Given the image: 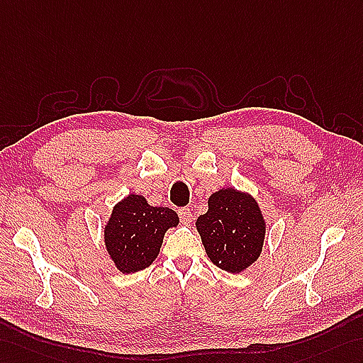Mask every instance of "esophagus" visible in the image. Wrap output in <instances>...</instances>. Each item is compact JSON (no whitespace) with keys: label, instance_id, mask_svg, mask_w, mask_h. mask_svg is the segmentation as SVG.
<instances>
[{"label":"esophagus","instance_id":"34e87169","mask_svg":"<svg viewBox=\"0 0 363 363\" xmlns=\"http://www.w3.org/2000/svg\"><path fill=\"white\" fill-rule=\"evenodd\" d=\"M179 216H180V220H182V222H184V223H191L192 214H191L189 208H180V209H179Z\"/></svg>","mask_w":363,"mask_h":363}]
</instances>
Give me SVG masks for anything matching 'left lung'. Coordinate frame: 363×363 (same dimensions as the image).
Here are the masks:
<instances>
[{"instance_id":"8db88e82","label":"left lung","mask_w":363,"mask_h":363,"mask_svg":"<svg viewBox=\"0 0 363 363\" xmlns=\"http://www.w3.org/2000/svg\"><path fill=\"white\" fill-rule=\"evenodd\" d=\"M208 206L206 214L196 222L208 257L228 272L246 269L259 259L264 238L257 201L228 188L212 194Z\"/></svg>"}]
</instances>
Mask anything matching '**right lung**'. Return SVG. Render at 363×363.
I'll return each mask as SVG.
<instances>
[{"instance_id":"right-lung-1","label":"right lung","mask_w":363,"mask_h":363,"mask_svg":"<svg viewBox=\"0 0 363 363\" xmlns=\"http://www.w3.org/2000/svg\"><path fill=\"white\" fill-rule=\"evenodd\" d=\"M177 225L175 211L151 206L141 196L130 194L115 205L106 225V250L121 272L145 269L160 252L164 233Z\"/></svg>"}]
</instances>
